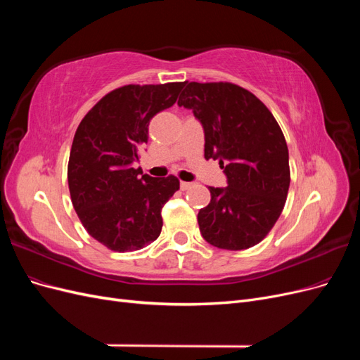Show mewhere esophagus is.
I'll return each mask as SVG.
<instances>
[{
  "label": "esophagus",
  "mask_w": 360,
  "mask_h": 360,
  "mask_svg": "<svg viewBox=\"0 0 360 360\" xmlns=\"http://www.w3.org/2000/svg\"><path fill=\"white\" fill-rule=\"evenodd\" d=\"M191 188H192V183H189V181H180V189L181 191H188Z\"/></svg>",
  "instance_id": "esophagus-1"
}]
</instances>
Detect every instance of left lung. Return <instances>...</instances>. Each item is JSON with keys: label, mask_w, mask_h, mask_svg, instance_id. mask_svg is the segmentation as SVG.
I'll return each instance as SVG.
<instances>
[{"label": "left lung", "mask_w": 360, "mask_h": 360, "mask_svg": "<svg viewBox=\"0 0 360 360\" xmlns=\"http://www.w3.org/2000/svg\"><path fill=\"white\" fill-rule=\"evenodd\" d=\"M179 106L204 129V158L219 160L225 188L198 213L205 242L228 250L252 248L281 216L290 188L288 147L266 105L230 82H184Z\"/></svg>", "instance_id": "left-lung-1"}]
</instances>
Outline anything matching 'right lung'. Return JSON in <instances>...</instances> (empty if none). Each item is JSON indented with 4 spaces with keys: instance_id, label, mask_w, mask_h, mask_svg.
<instances>
[{
    "instance_id": "add662e5",
    "label": "right lung",
    "mask_w": 360,
    "mask_h": 360,
    "mask_svg": "<svg viewBox=\"0 0 360 360\" xmlns=\"http://www.w3.org/2000/svg\"><path fill=\"white\" fill-rule=\"evenodd\" d=\"M184 82L124 85L106 94L76 129L68 180L84 228L115 252L155 242L162 207L179 191V180L150 177L134 163L148 141V123L177 101Z\"/></svg>"
}]
</instances>
